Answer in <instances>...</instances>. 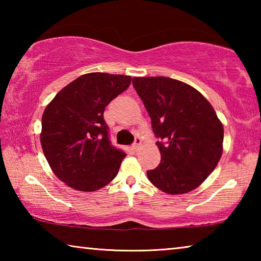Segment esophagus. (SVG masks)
Here are the masks:
<instances>
[{
	"instance_id": "esophagus-1",
	"label": "esophagus",
	"mask_w": 261,
	"mask_h": 261,
	"mask_svg": "<svg viewBox=\"0 0 261 261\" xmlns=\"http://www.w3.org/2000/svg\"><path fill=\"white\" fill-rule=\"evenodd\" d=\"M140 146H141V139L139 138V137H136L135 143H134V145H132V147H134V149H136V151H138Z\"/></svg>"
}]
</instances>
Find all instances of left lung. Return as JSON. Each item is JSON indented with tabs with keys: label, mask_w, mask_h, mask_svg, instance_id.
<instances>
[{
	"label": "left lung",
	"mask_w": 261,
	"mask_h": 261,
	"mask_svg": "<svg viewBox=\"0 0 261 261\" xmlns=\"http://www.w3.org/2000/svg\"><path fill=\"white\" fill-rule=\"evenodd\" d=\"M135 90L152 121L161 162L147 171L154 187L169 194L197 189L223 151V125L200 92L177 79L135 77Z\"/></svg>",
	"instance_id": "obj_1"
}]
</instances>
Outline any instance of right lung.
Wrapping results in <instances>:
<instances>
[{
  "label": "right lung",
  "instance_id": "add662e5",
  "mask_svg": "<svg viewBox=\"0 0 261 261\" xmlns=\"http://www.w3.org/2000/svg\"><path fill=\"white\" fill-rule=\"evenodd\" d=\"M131 77L91 72L55 95L41 121L42 151L57 178L78 191H96L116 177L126 154L108 138L103 112Z\"/></svg>",
  "mask_w": 261,
  "mask_h": 261
}]
</instances>
